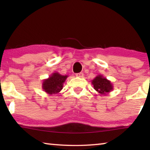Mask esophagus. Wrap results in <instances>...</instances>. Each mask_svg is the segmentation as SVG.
<instances>
[{"label":"esophagus","instance_id":"obj_1","mask_svg":"<svg viewBox=\"0 0 150 150\" xmlns=\"http://www.w3.org/2000/svg\"><path fill=\"white\" fill-rule=\"evenodd\" d=\"M76 76L78 77H83V76H84V74H83V73H79L76 74Z\"/></svg>","mask_w":150,"mask_h":150}]
</instances>
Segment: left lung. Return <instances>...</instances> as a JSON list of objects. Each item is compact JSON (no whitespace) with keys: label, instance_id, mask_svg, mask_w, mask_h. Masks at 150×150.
<instances>
[{"label":"left lung","instance_id":"left-lung-1","mask_svg":"<svg viewBox=\"0 0 150 150\" xmlns=\"http://www.w3.org/2000/svg\"><path fill=\"white\" fill-rule=\"evenodd\" d=\"M94 89L100 95H107L113 90V85L110 81L103 77L102 75H98L91 81Z\"/></svg>","mask_w":150,"mask_h":150}]
</instances>
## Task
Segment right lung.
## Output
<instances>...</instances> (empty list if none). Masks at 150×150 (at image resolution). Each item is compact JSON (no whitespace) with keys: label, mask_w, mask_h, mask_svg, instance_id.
I'll use <instances>...</instances> for the list:
<instances>
[{"label":"right lung","mask_w":150,"mask_h":150,"mask_svg":"<svg viewBox=\"0 0 150 150\" xmlns=\"http://www.w3.org/2000/svg\"><path fill=\"white\" fill-rule=\"evenodd\" d=\"M68 75H62L58 72H54L47 79L43 80L42 88L48 95H56L62 90L63 83Z\"/></svg>","instance_id":"1"}]
</instances>
